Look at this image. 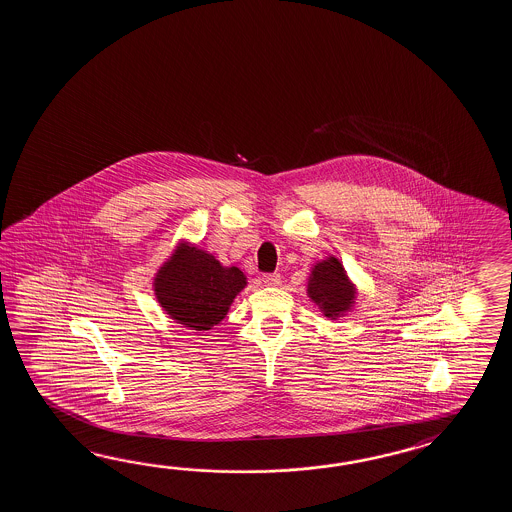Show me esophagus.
Masks as SVG:
<instances>
[{
	"label": "esophagus",
	"mask_w": 512,
	"mask_h": 512,
	"mask_svg": "<svg viewBox=\"0 0 512 512\" xmlns=\"http://www.w3.org/2000/svg\"><path fill=\"white\" fill-rule=\"evenodd\" d=\"M262 282L265 286H278L280 284V274L278 273H269L263 274Z\"/></svg>",
	"instance_id": "34e87169"
}]
</instances>
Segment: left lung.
<instances>
[{
  "mask_svg": "<svg viewBox=\"0 0 512 512\" xmlns=\"http://www.w3.org/2000/svg\"><path fill=\"white\" fill-rule=\"evenodd\" d=\"M308 295L321 308L324 317L335 321L352 308L356 289L354 284H350L343 263L330 256L313 265L309 274Z\"/></svg>",
  "mask_w": 512,
  "mask_h": 512,
  "instance_id": "1",
  "label": "left lung"
}]
</instances>
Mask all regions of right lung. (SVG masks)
<instances>
[{
    "instance_id": "obj_1",
    "label": "right lung",
    "mask_w": 512,
    "mask_h": 512,
    "mask_svg": "<svg viewBox=\"0 0 512 512\" xmlns=\"http://www.w3.org/2000/svg\"><path fill=\"white\" fill-rule=\"evenodd\" d=\"M245 286L238 267H223L206 250L180 243L156 273L155 295L173 321L204 332L225 319Z\"/></svg>"
}]
</instances>
